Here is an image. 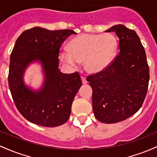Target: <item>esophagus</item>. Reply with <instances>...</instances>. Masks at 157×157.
I'll return each instance as SVG.
<instances>
[{
    "label": "esophagus",
    "instance_id": "obj_1",
    "mask_svg": "<svg viewBox=\"0 0 157 157\" xmlns=\"http://www.w3.org/2000/svg\"><path fill=\"white\" fill-rule=\"evenodd\" d=\"M81 80H82V84H86L87 83V80H86V77H81Z\"/></svg>",
    "mask_w": 157,
    "mask_h": 157
}]
</instances>
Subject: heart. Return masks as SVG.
<instances>
[{"mask_svg": "<svg viewBox=\"0 0 157 157\" xmlns=\"http://www.w3.org/2000/svg\"><path fill=\"white\" fill-rule=\"evenodd\" d=\"M117 46L116 37L110 33L82 34L74 37L68 45V52L63 50L60 56L63 62L73 67L83 62L85 70L94 75L112 63Z\"/></svg>", "mask_w": 157, "mask_h": 157, "instance_id": "obj_1", "label": "heart"}]
</instances>
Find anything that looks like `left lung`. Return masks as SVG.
Returning a JSON list of instances; mask_svg holds the SVG:
<instances>
[{
	"label": "left lung",
	"instance_id": "8db88e82",
	"mask_svg": "<svg viewBox=\"0 0 157 157\" xmlns=\"http://www.w3.org/2000/svg\"><path fill=\"white\" fill-rule=\"evenodd\" d=\"M106 32L119 38V54L104 71L87 78L92 89L94 116L103 123H116L140 109L146 96L149 68L145 49L134 30L118 24Z\"/></svg>",
	"mask_w": 157,
	"mask_h": 157
}]
</instances>
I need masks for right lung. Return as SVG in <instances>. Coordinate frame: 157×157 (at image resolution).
<instances>
[{"instance_id": "add662e5", "label": "right lung", "mask_w": 157, "mask_h": 157, "mask_svg": "<svg viewBox=\"0 0 157 157\" xmlns=\"http://www.w3.org/2000/svg\"><path fill=\"white\" fill-rule=\"evenodd\" d=\"M76 32L50 31L36 26L19 36L10 55L9 86L19 112L28 121L44 127H57L68 120L71 105L82 81L77 72L63 74L59 69V50L65 40ZM41 66L43 82L38 89L26 84V69Z\"/></svg>"}]
</instances>
